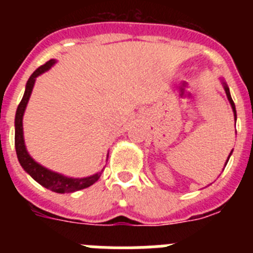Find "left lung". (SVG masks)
<instances>
[{"label":"left lung","mask_w":253,"mask_h":253,"mask_svg":"<svg viewBox=\"0 0 253 253\" xmlns=\"http://www.w3.org/2000/svg\"><path fill=\"white\" fill-rule=\"evenodd\" d=\"M220 82H222V84H223V88H224V91H225V95H227V99H228V101H229V104H231V106H232V110H233L234 120H237V111H236V105H234L233 100H232L231 92H229V87H228V84H225V82H224V80H223V78H220ZM236 134H237V131H236ZM232 153H233V151H231V153H229V156H228L227 161H225V165H224V167L227 166V163H228V161H229V157H231V156H232Z\"/></svg>","instance_id":"left-lung-1"}]
</instances>
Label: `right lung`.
<instances>
[{"mask_svg": "<svg viewBox=\"0 0 253 253\" xmlns=\"http://www.w3.org/2000/svg\"><path fill=\"white\" fill-rule=\"evenodd\" d=\"M55 63H57L55 59H50L49 62H46L45 64L39 67L26 82L25 92L22 96L21 102L17 106L16 115H15V148H16L17 160H19L21 167L25 169L26 173H29L37 181L38 184H40L45 189L54 191V193L67 194L86 189V187L95 184L101 176L102 169L100 172L93 173V175L87 176V177H68V176H64L62 173H58V172L51 171V169L42 166L29 154L25 146V140H24V128H22V118L25 114V109L28 106L29 99H30L31 92H33L37 78L40 75H43L44 72L49 71ZM107 157H109V154H107Z\"/></svg>", "mask_w": 253, "mask_h": 253, "instance_id": "1", "label": "right lung"}]
</instances>
